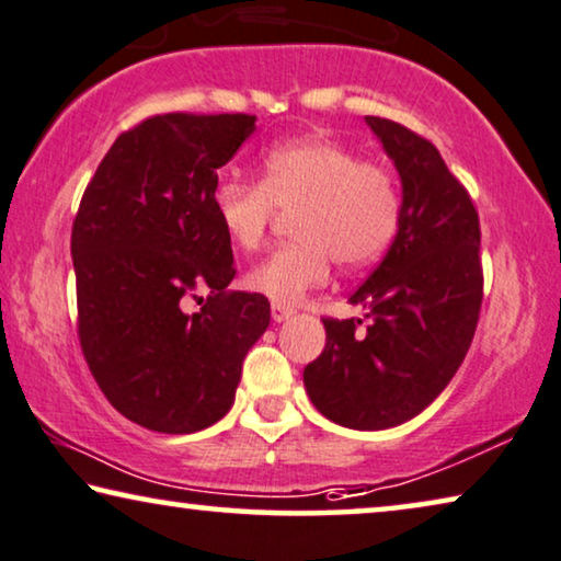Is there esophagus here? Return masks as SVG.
<instances>
[{
  "instance_id": "obj_1",
  "label": "esophagus",
  "mask_w": 561,
  "mask_h": 561,
  "mask_svg": "<svg viewBox=\"0 0 561 561\" xmlns=\"http://www.w3.org/2000/svg\"><path fill=\"white\" fill-rule=\"evenodd\" d=\"M291 314H295V309H291L289 305L272 302V320H274V322H284V320H289Z\"/></svg>"
}]
</instances>
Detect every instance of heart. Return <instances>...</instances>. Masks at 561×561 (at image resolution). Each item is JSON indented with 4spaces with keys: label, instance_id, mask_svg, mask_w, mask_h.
<instances>
[{
    "label": "heart",
    "instance_id": "heart-1",
    "mask_svg": "<svg viewBox=\"0 0 561 561\" xmlns=\"http://www.w3.org/2000/svg\"><path fill=\"white\" fill-rule=\"evenodd\" d=\"M214 214L241 252H256L277 216L295 214V239L252 266L247 287L272 302L297 305L328 282L332 259L360 270L388 252L403 196L388 165L328 138H302L266 150L259 183L221 181Z\"/></svg>",
    "mask_w": 561,
    "mask_h": 561
}]
</instances>
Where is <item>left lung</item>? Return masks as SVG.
<instances>
[{"instance_id": "left-lung-1", "label": "left lung", "mask_w": 561, "mask_h": 561, "mask_svg": "<svg viewBox=\"0 0 561 561\" xmlns=\"http://www.w3.org/2000/svg\"><path fill=\"white\" fill-rule=\"evenodd\" d=\"M403 181L398 237L350 305L363 320L324 317L322 355L305 367L317 411L357 431L392 428L428 408L471 347L483 302L481 224L438 148L396 121L367 115Z\"/></svg>"}]
</instances>
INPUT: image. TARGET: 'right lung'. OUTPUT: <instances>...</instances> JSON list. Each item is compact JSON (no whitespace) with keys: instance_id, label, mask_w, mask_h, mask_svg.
Instances as JSON below:
<instances>
[{"instance_id":"1","label":"right lung","mask_w":561,"mask_h":561,"mask_svg":"<svg viewBox=\"0 0 561 561\" xmlns=\"http://www.w3.org/2000/svg\"><path fill=\"white\" fill-rule=\"evenodd\" d=\"M254 121L150 115L115 138L75 214L82 355L115 411L148 431L194 433L227 415L270 328V299L227 289L237 266L214 214L216 171ZM198 290L205 307L186 313Z\"/></svg>"}]
</instances>
